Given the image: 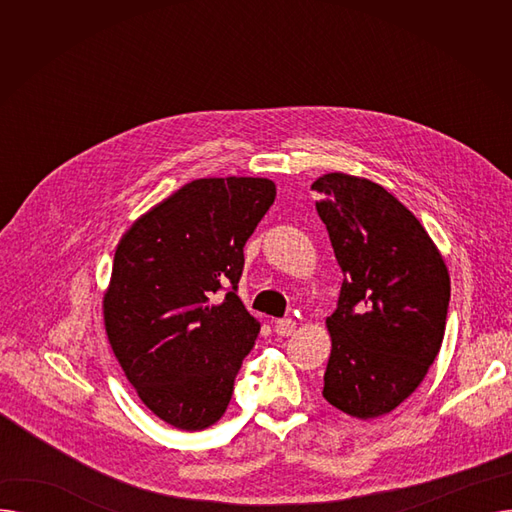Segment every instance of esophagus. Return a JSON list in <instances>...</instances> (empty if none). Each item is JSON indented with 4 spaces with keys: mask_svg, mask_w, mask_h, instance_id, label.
<instances>
[{
    "mask_svg": "<svg viewBox=\"0 0 512 512\" xmlns=\"http://www.w3.org/2000/svg\"><path fill=\"white\" fill-rule=\"evenodd\" d=\"M294 330H297V321L294 319H280L274 326V332L278 336H290V334H294Z\"/></svg>",
    "mask_w": 512,
    "mask_h": 512,
    "instance_id": "34e87169",
    "label": "esophagus"
}]
</instances>
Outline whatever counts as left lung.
<instances>
[{"label":"left lung","mask_w":512,"mask_h":512,"mask_svg":"<svg viewBox=\"0 0 512 512\" xmlns=\"http://www.w3.org/2000/svg\"><path fill=\"white\" fill-rule=\"evenodd\" d=\"M313 188L344 274L326 319L332 351L324 398L357 419L405 402L440 353L450 276L432 236L384 186L330 172Z\"/></svg>","instance_id":"left-lung-1"}]
</instances>
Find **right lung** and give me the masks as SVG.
<instances>
[{
	"label": "right lung",
	"instance_id": "right-lung-1",
	"mask_svg": "<svg viewBox=\"0 0 512 512\" xmlns=\"http://www.w3.org/2000/svg\"><path fill=\"white\" fill-rule=\"evenodd\" d=\"M276 199L270 178L186 182L122 234L103 326L143 405L184 432L218 423L261 324L236 286L245 242ZM222 285L233 286L226 295Z\"/></svg>",
	"mask_w": 512,
	"mask_h": 512
}]
</instances>
